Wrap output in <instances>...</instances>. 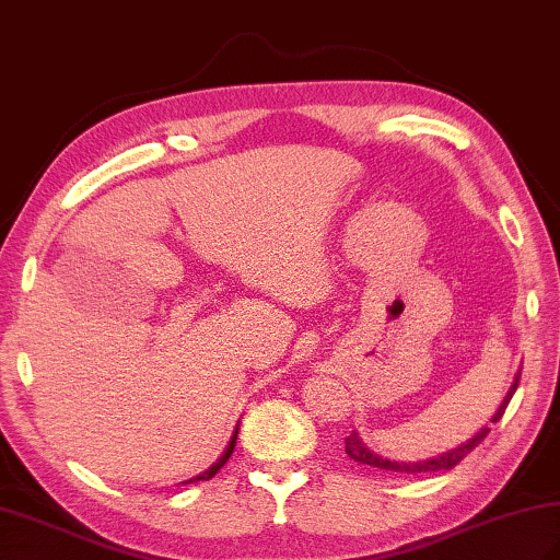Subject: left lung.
Masks as SVG:
<instances>
[{
	"mask_svg": "<svg viewBox=\"0 0 560 560\" xmlns=\"http://www.w3.org/2000/svg\"><path fill=\"white\" fill-rule=\"evenodd\" d=\"M518 383H521V371H518V374H515V381H513V385L509 388V393H506V397H504V402H501V407L497 409V413L492 417V423H497L501 417H504V411H506V407H509V402H511V397H513L515 388H518ZM487 433H490V428H482L476 438H470L466 444H462V447L444 452V454H440V456H435V458H425V462H413V464L388 462V458H383V456H378V454H374V452H369V450L364 447V444L360 442V435L350 433V435L346 438V454H348L350 458H354L357 464H364V466L378 468V470H385V472H399V476H419V472H438V470H450V468H454L458 462H464V458H466L472 450L478 447V444L487 438Z\"/></svg>",
	"mask_w": 560,
	"mask_h": 560,
	"instance_id": "8db88e82",
	"label": "left lung"
}]
</instances>
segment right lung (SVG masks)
<instances>
[{
	"label": "right lung",
	"instance_id": "add662e5",
	"mask_svg": "<svg viewBox=\"0 0 560 560\" xmlns=\"http://www.w3.org/2000/svg\"><path fill=\"white\" fill-rule=\"evenodd\" d=\"M236 435H238V430H236ZM236 435L232 438V442H229V447H226V452L220 456V462L218 464H212L206 472H200V476H196V478H191V480H186V482H196V480H210L214 472H218L226 462H229V456H232V452H234V447H236Z\"/></svg>",
	"mask_w": 560,
	"mask_h": 560
}]
</instances>
